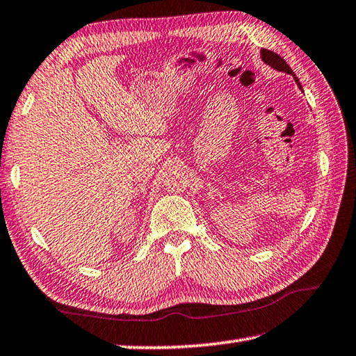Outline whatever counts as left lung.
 <instances>
[{"label": "left lung", "instance_id": "left-lung-1", "mask_svg": "<svg viewBox=\"0 0 356 356\" xmlns=\"http://www.w3.org/2000/svg\"><path fill=\"white\" fill-rule=\"evenodd\" d=\"M261 58H262V61H264L265 64H267V65H270V67H272V69L278 70V72H284V74L292 75L295 83H297L298 88L301 89V91H303V88H301L298 78L295 76L293 70H292L291 67H289V64H287V63L284 61V59H282L280 55H276L275 51L267 50V48H262V50H261Z\"/></svg>", "mask_w": 356, "mask_h": 356}]
</instances>
